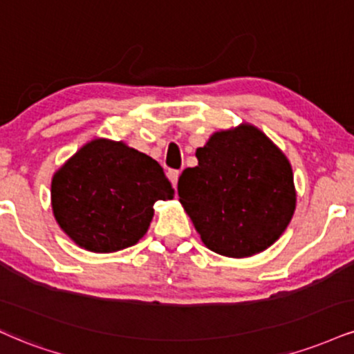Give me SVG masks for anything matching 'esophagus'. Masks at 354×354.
<instances>
[{
	"instance_id": "obj_1",
	"label": "esophagus",
	"mask_w": 354,
	"mask_h": 354,
	"mask_svg": "<svg viewBox=\"0 0 354 354\" xmlns=\"http://www.w3.org/2000/svg\"><path fill=\"white\" fill-rule=\"evenodd\" d=\"M168 178H169V181H171V185L174 186V188H176L178 178H180V171H178V169H169Z\"/></svg>"
}]
</instances>
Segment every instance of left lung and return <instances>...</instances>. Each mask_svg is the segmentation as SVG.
<instances>
[{
  "label": "left lung",
  "mask_w": 354,
  "mask_h": 354,
  "mask_svg": "<svg viewBox=\"0 0 354 354\" xmlns=\"http://www.w3.org/2000/svg\"><path fill=\"white\" fill-rule=\"evenodd\" d=\"M178 194L206 247L227 257H249L282 236L293 211L290 163L255 127L218 131L196 150Z\"/></svg>",
  "instance_id": "8db88e82"
}]
</instances>
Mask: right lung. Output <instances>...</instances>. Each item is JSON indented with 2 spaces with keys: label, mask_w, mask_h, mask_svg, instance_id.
I'll return each instance as SVG.
<instances>
[{
  "label": "right lung",
  "mask_w": 354,
  "mask_h": 354,
  "mask_svg": "<svg viewBox=\"0 0 354 354\" xmlns=\"http://www.w3.org/2000/svg\"><path fill=\"white\" fill-rule=\"evenodd\" d=\"M53 211L62 231L92 252L138 242L158 199L174 189L158 161L122 142L93 140L53 178Z\"/></svg>",
  "instance_id": "right-lung-1"
}]
</instances>
